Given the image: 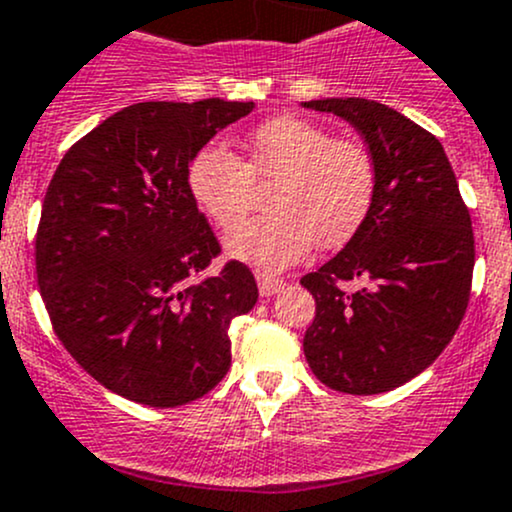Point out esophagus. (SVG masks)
I'll list each match as a JSON object with an SVG mask.
<instances>
[{"instance_id": "esophagus-1", "label": "esophagus", "mask_w": 512, "mask_h": 512, "mask_svg": "<svg viewBox=\"0 0 512 512\" xmlns=\"http://www.w3.org/2000/svg\"><path fill=\"white\" fill-rule=\"evenodd\" d=\"M284 284H287L284 279L272 277V274H265V272H257V287H260L262 297H272V294L282 292Z\"/></svg>"}]
</instances>
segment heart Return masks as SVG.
Here are the masks:
<instances>
[{
  "mask_svg": "<svg viewBox=\"0 0 512 512\" xmlns=\"http://www.w3.org/2000/svg\"><path fill=\"white\" fill-rule=\"evenodd\" d=\"M245 159L218 144L188 161L186 186L198 211L223 233L235 230L255 203V184H272V215L228 238V252L265 272L304 260L314 245L333 250L358 233L373 208L378 166L358 139L297 115L257 125L242 142Z\"/></svg>",
  "mask_w": 512,
  "mask_h": 512,
  "instance_id": "b5f03b06",
  "label": "heart"
}]
</instances>
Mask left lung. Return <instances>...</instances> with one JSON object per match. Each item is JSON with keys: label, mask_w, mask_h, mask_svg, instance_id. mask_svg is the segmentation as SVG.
I'll use <instances>...</instances> for the list:
<instances>
[{"label": "left lung", "mask_w": 512, "mask_h": 512, "mask_svg": "<svg viewBox=\"0 0 512 512\" xmlns=\"http://www.w3.org/2000/svg\"><path fill=\"white\" fill-rule=\"evenodd\" d=\"M304 107L351 122L378 166L365 223L333 260L301 277L316 299L306 363L331 390L378 395L429 368L464 319L476 260L471 215L432 132L375 100ZM343 281L364 287L351 295Z\"/></svg>", "instance_id": "obj_1"}]
</instances>
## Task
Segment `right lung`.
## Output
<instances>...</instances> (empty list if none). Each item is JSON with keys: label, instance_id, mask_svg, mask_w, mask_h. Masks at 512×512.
Masks as SVG:
<instances>
[{"label": "right lung", "instance_id": "right-lung-1", "mask_svg": "<svg viewBox=\"0 0 512 512\" xmlns=\"http://www.w3.org/2000/svg\"><path fill=\"white\" fill-rule=\"evenodd\" d=\"M255 102H137L73 144L43 198L36 279L58 341L100 385L149 407L198 400L230 368L228 328L257 301L220 255L188 161Z\"/></svg>", "mask_w": 512, "mask_h": 512}]
</instances>
